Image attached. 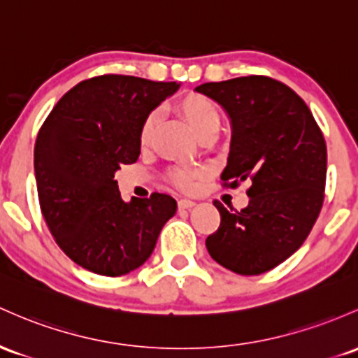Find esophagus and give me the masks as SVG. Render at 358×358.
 Returning a JSON list of instances; mask_svg holds the SVG:
<instances>
[{
  "instance_id": "obj_1",
  "label": "esophagus",
  "mask_w": 358,
  "mask_h": 358,
  "mask_svg": "<svg viewBox=\"0 0 358 358\" xmlns=\"http://www.w3.org/2000/svg\"><path fill=\"white\" fill-rule=\"evenodd\" d=\"M194 206H195L194 200H188V199H180V200H178V209H180V210L190 209V207H194Z\"/></svg>"
}]
</instances>
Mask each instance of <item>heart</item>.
<instances>
[{"label": "heart", "instance_id": "heart-1", "mask_svg": "<svg viewBox=\"0 0 358 358\" xmlns=\"http://www.w3.org/2000/svg\"><path fill=\"white\" fill-rule=\"evenodd\" d=\"M176 110L180 115L188 122L194 132L199 137L210 134V132H217L219 124H221V115H219V108L209 96L202 95V93H187L176 101ZM159 113L149 112L141 122L139 127V144L141 146H148L151 143L152 136H155V129L158 125ZM203 175L202 168L194 166H176L171 171L170 180L171 183L180 190H192L197 183V180Z\"/></svg>", "mask_w": 358, "mask_h": 358}]
</instances>
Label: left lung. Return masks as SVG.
Returning a JSON list of instances; mask_svg holds the SVG:
<instances>
[{"label":"left lung","mask_w":358,"mask_h":358,"mask_svg":"<svg viewBox=\"0 0 358 358\" xmlns=\"http://www.w3.org/2000/svg\"><path fill=\"white\" fill-rule=\"evenodd\" d=\"M222 105L233 124L222 185L248 182L250 202L221 214L206 239L219 265L260 275L287 260L311 233L324 200L326 143L304 100L268 76H243L197 86Z\"/></svg>","instance_id":"obj_1"}]
</instances>
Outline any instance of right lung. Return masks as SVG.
I'll return each instance as SVG.
<instances>
[{"label":"right lung","instance_id":"add662e5","mask_svg":"<svg viewBox=\"0 0 358 358\" xmlns=\"http://www.w3.org/2000/svg\"><path fill=\"white\" fill-rule=\"evenodd\" d=\"M176 90L175 81L90 78L54 105L38 131L34 166L42 215L59 248L90 272L136 270L175 215L176 200L166 194L124 202L113 175L136 163L141 122Z\"/></svg>","mask_w":358,"mask_h":358}]
</instances>
